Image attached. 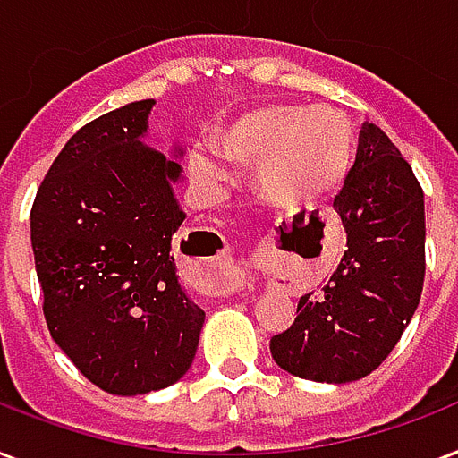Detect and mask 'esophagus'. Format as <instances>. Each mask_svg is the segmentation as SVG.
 Masks as SVG:
<instances>
[{"label":"esophagus","mask_w":458,"mask_h":458,"mask_svg":"<svg viewBox=\"0 0 458 458\" xmlns=\"http://www.w3.org/2000/svg\"><path fill=\"white\" fill-rule=\"evenodd\" d=\"M198 267L205 269V277L200 279V284L212 292H222L225 289V267H226V255L225 250H215V255H198Z\"/></svg>","instance_id":"34e87169"}]
</instances>
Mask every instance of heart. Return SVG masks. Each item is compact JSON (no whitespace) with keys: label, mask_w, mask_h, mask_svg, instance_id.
Returning <instances> with one entry per match:
<instances>
[{"label":"heart","mask_w":458,"mask_h":458,"mask_svg":"<svg viewBox=\"0 0 458 458\" xmlns=\"http://www.w3.org/2000/svg\"><path fill=\"white\" fill-rule=\"evenodd\" d=\"M215 152L236 166H255L258 189L275 203H310L336 191L353 159V131L327 105H262L219 131ZM191 169L215 181L217 162L196 152Z\"/></svg>","instance_id":"heart-1"}]
</instances>
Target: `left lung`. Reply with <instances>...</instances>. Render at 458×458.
<instances>
[{"label": "left lung", "mask_w": 458, "mask_h": 458, "mask_svg": "<svg viewBox=\"0 0 458 458\" xmlns=\"http://www.w3.org/2000/svg\"><path fill=\"white\" fill-rule=\"evenodd\" d=\"M346 253L320 293L269 339L286 373L353 382L392 353L416 313L425 279V205L416 174L387 133L363 123L356 162L336 193Z\"/></svg>", "instance_id": "8db88e82"}]
</instances>
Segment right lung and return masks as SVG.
Here are the masks:
<instances>
[{
	"label": "right lung",
	"instance_id": "obj_1",
	"mask_svg": "<svg viewBox=\"0 0 458 458\" xmlns=\"http://www.w3.org/2000/svg\"><path fill=\"white\" fill-rule=\"evenodd\" d=\"M155 102L78 129L45 174L30 241L49 335L109 394H148L183 377L205 313L176 277L181 166L138 138Z\"/></svg>",
	"mask_w": 458,
	"mask_h": 458
}]
</instances>
